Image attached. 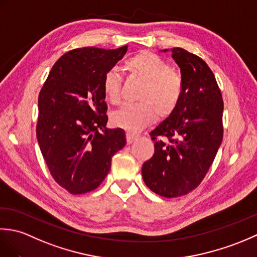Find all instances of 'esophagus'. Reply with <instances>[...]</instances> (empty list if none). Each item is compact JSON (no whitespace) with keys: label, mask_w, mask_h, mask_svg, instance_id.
<instances>
[{"label":"esophagus","mask_w":257,"mask_h":257,"mask_svg":"<svg viewBox=\"0 0 257 257\" xmlns=\"http://www.w3.org/2000/svg\"><path fill=\"white\" fill-rule=\"evenodd\" d=\"M138 139V135L133 134V133H127V143L133 144L135 140Z\"/></svg>","instance_id":"34e87169"}]
</instances>
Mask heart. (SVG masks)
<instances>
[{"instance_id":"obj_1","label":"heart","mask_w":257,"mask_h":257,"mask_svg":"<svg viewBox=\"0 0 257 257\" xmlns=\"http://www.w3.org/2000/svg\"><path fill=\"white\" fill-rule=\"evenodd\" d=\"M125 70L145 83L138 94L139 102L125 103L111 114L114 125L138 132L154 120L156 113L167 117L173 112L183 94V78L165 59L143 52L124 63ZM103 95L113 105L121 98V78L116 69H109L102 80Z\"/></svg>"}]
</instances>
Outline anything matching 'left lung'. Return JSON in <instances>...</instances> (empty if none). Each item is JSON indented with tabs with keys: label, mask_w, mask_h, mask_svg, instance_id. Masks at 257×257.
<instances>
[{
	"label": "left lung",
	"mask_w": 257,
	"mask_h": 257,
	"mask_svg": "<svg viewBox=\"0 0 257 257\" xmlns=\"http://www.w3.org/2000/svg\"><path fill=\"white\" fill-rule=\"evenodd\" d=\"M171 54L183 78V94L173 112L150 133L155 154L143 166L147 187L165 198L188 194L204 179L222 144L224 106L203 59L180 47Z\"/></svg>",
	"instance_id": "8db88e82"
}]
</instances>
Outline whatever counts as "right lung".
<instances>
[{
    "label": "right lung",
    "instance_id": "obj_1",
    "mask_svg": "<svg viewBox=\"0 0 257 257\" xmlns=\"http://www.w3.org/2000/svg\"><path fill=\"white\" fill-rule=\"evenodd\" d=\"M76 48L54 64L38 95L37 141L54 180L72 194L99 187L111 158L125 145L121 128L108 129L103 76L127 53Z\"/></svg>",
    "mask_w": 257,
    "mask_h": 257
}]
</instances>
